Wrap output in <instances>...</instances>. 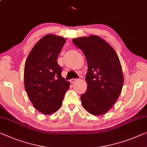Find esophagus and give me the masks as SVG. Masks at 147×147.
Listing matches in <instances>:
<instances>
[{
    "label": "esophagus",
    "mask_w": 147,
    "mask_h": 147,
    "mask_svg": "<svg viewBox=\"0 0 147 147\" xmlns=\"http://www.w3.org/2000/svg\"><path fill=\"white\" fill-rule=\"evenodd\" d=\"M78 80V79H71V80H70V82L71 83V84H74V83H75L76 82H77Z\"/></svg>",
    "instance_id": "esophagus-1"
}]
</instances>
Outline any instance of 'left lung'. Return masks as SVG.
<instances>
[{"mask_svg":"<svg viewBox=\"0 0 147 147\" xmlns=\"http://www.w3.org/2000/svg\"><path fill=\"white\" fill-rule=\"evenodd\" d=\"M72 41L84 52L88 65V88L81 95L83 107L93 115L105 114L119 97L124 82L117 54L98 36L79 37Z\"/></svg>","mask_w":147,"mask_h":147,"instance_id":"1","label":"left lung"}]
</instances>
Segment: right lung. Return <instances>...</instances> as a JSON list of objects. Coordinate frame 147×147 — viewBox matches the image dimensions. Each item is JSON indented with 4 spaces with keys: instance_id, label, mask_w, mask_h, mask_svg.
Here are the masks:
<instances>
[{
    "instance_id": "1",
    "label": "right lung",
    "mask_w": 147,
    "mask_h": 147,
    "mask_svg": "<svg viewBox=\"0 0 147 147\" xmlns=\"http://www.w3.org/2000/svg\"><path fill=\"white\" fill-rule=\"evenodd\" d=\"M65 42V38L59 36H44L32 49L25 63V89L34 107L42 114L57 111L69 88L57 61Z\"/></svg>"
}]
</instances>
